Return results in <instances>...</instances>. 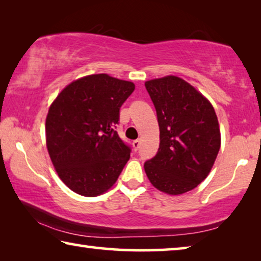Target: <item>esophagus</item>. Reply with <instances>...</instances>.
Segmentation results:
<instances>
[{"mask_svg":"<svg viewBox=\"0 0 261 261\" xmlns=\"http://www.w3.org/2000/svg\"><path fill=\"white\" fill-rule=\"evenodd\" d=\"M132 147H134L135 151H138L139 147H140V140L136 139V140L132 141Z\"/></svg>","mask_w":261,"mask_h":261,"instance_id":"1","label":"esophagus"}]
</instances>
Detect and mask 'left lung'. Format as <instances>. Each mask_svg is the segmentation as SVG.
<instances>
[{"label":"left lung","mask_w":261,"mask_h":261,"mask_svg":"<svg viewBox=\"0 0 261 261\" xmlns=\"http://www.w3.org/2000/svg\"><path fill=\"white\" fill-rule=\"evenodd\" d=\"M145 87L160 127L158 153L144 165L149 182L168 194L191 191L207 177L220 149L213 106L175 76L148 81Z\"/></svg>","instance_id":"8db88e82"}]
</instances>
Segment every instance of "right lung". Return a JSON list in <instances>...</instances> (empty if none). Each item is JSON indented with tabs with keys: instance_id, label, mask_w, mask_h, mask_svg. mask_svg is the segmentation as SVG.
Returning a JSON list of instances; mask_svg holds the SVG:
<instances>
[{
	"instance_id": "right-lung-1",
	"label": "right lung",
	"mask_w": 261,
	"mask_h": 261,
	"mask_svg": "<svg viewBox=\"0 0 261 261\" xmlns=\"http://www.w3.org/2000/svg\"><path fill=\"white\" fill-rule=\"evenodd\" d=\"M135 84L106 73L72 82L46 120V141L60 178L73 192L95 197L116 182L131 147L116 131L120 109Z\"/></svg>"
}]
</instances>
